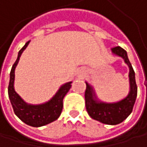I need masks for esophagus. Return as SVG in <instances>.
<instances>
[{
    "label": "esophagus",
    "instance_id": "obj_1",
    "mask_svg": "<svg viewBox=\"0 0 147 147\" xmlns=\"http://www.w3.org/2000/svg\"><path fill=\"white\" fill-rule=\"evenodd\" d=\"M83 74H84V71H83L82 70H81V71H79V75H80V76H82Z\"/></svg>",
    "mask_w": 147,
    "mask_h": 147
}]
</instances>
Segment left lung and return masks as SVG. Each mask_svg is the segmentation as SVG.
Masks as SVG:
<instances>
[{"label": "left lung", "instance_id": "1", "mask_svg": "<svg viewBox=\"0 0 147 147\" xmlns=\"http://www.w3.org/2000/svg\"><path fill=\"white\" fill-rule=\"evenodd\" d=\"M112 54L122 58L129 66V91L126 97L117 102H104L99 100L94 88L88 82H86L85 103L86 109L91 118L105 124L116 125L124 121L132 112L133 107L137 97V86L135 82V74L130 64L127 52L121 47L111 48Z\"/></svg>", "mask_w": 147, "mask_h": 147}]
</instances>
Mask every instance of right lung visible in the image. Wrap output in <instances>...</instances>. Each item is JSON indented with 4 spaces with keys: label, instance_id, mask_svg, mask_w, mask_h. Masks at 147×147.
Segmentation results:
<instances>
[{
    "label": "right lung",
    "instance_id": "add662e5",
    "mask_svg": "<svg viewBox=\"0 0 147 147\" xmlns=\"http://www.w3.org/2000/svg\"><path fill=\"white\" fill-rule=\"evenodd\" d=\"M29 43L30 42H27L19 50L18 58L12 67L8 86V96L15 115L21 121L32 127H42L57 120L59 117L63 108V99L70 90L72 82H68L60 86L56 94L47 102L38 105H32L25 102L15 91V69L18 64L21 54Z\"/></svg>",
    "mask_w": 147,
    "mask_h": 147
}]
</instances>
